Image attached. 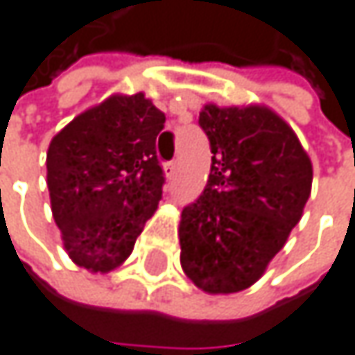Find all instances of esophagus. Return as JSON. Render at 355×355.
<instances>
[{"label": "esophagus", "mask_w": 355, "mask_h": 355, "mask_svg": "<svg viewBox=\"0 0 355 355\" xmlns=\"http://www.w3.org/2000/svg\"><path fill=\"white\" fill-rule=\"evenodd\" d=\"M177 171H178L177 160H173V162H168V164H166V175H168V177H175V175H177Z\"/></svg>", "instance_id": "34e87169"}]
</instances>
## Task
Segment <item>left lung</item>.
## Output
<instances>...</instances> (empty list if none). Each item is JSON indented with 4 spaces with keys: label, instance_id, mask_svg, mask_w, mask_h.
<instances>
[{
    "label": "left lung",
    "instance_id": "left-lung-1",
    "mask_svg": "<svg viewBox=\"0 0 355 355\" xmlns=\"http://www.w3.org/2000/svg\"><path fill=\"white\" fill-rule=\"evenodd\" d=\"M199 125L214 156L203 193L180 214V265L199 290L234 294L265 273L300 222L313 164L269 107L209 103Z\"/></svg>",
    "mask_w": 355,
    "mask_h": 355
}]
</instances>
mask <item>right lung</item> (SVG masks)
I'll use <instances>...</instances> for the list:
<instances>
[{
    "label": "right lung",
    "instance_id": "right-lung-1",
    "mask_svg": "<svg viewBox=\"0 0 355 355\" xmlns=\"http://www.w3.org/2000/svg\"><path fill=\"white\" fill-rule=\"evenodd\" d=\"M164 121L144 92L112 94L51 139V211L78 267L108 273L123 265L158 209L164 175L156 137Z\"/></svg>",
    "mask_w": 355,
    "mask_h": 355
}]
</instances>
